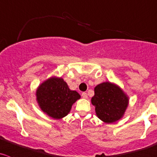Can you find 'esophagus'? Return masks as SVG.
<instances>
[{"mask_svg": "<svg viewBox=\"0 0 157 157\" xmlns=\"http://www.w3.org/2000/svg\"><path fill=\"white\" fill-rule=\"evenodd\" d=\"M82 97H83V98H84V99H87V97H88V95H87V94H86V93H82Z\"/></svg>", "mask_w": 157, "mask_h": 157, "instance_id": "esophagus-1", "label": "esophagus"}]
</instances>
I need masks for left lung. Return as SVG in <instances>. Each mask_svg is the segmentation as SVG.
Masks as SVG:
<instances>
[{"instance_id":"obj_1","label":"left lung","mask_w":157,"mask_h":157,"mask_svg":"<svg viewBox=\"0 0 157 157\" xmlns=\"http://www.w3.org/2000/svg\"><path fill=\"white\" fill-rule=\"evenodd\" d=\"M91 103L99 119L113 124L121 119L129 104V97L118 85L103 82L94 88Z\"/></svg>"}]
</instances>
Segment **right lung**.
Instances as JSON below:
<instances>
[{
	"mask_svg": "<svg viewBox=\"0 0 157 157\" xmlns=\"http://www.w3.org/2000/svg\"><path fill=\"white\" fill-rule=\"evenodd\" d=\"M36 101L44 113L55 120L66 117L72 105L80 98L71 90L61 77H51L44 81L36 90Z\"/></svg>",
	"mask_w": 157,
	"mask_h": 157,
	"instance_id": "add662e5",
	"label": "right lung"
}]
</instances>
